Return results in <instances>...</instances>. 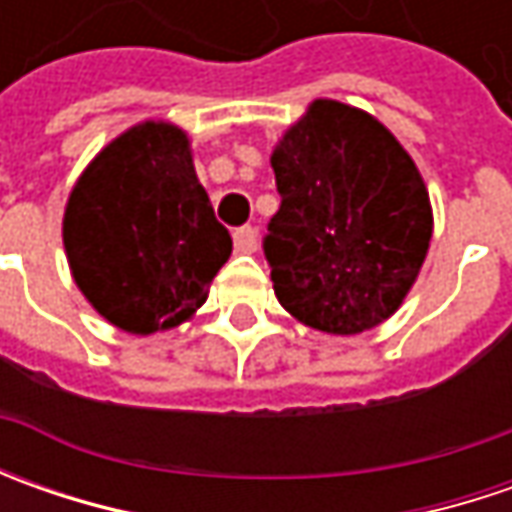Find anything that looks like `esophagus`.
Segmentation results:
<instances>
[{"label": "esophagus", "instance_id": "obj_1", "mask_svg": "<svg viewBox=\"0 0 512 512\" xmlns=\"http://www.w3.org/2000/svg\"><path fill=\"white\" fill-rule=\"evenodd\" d=\"M233 245H236V253H253L259 247V233L253 227H239L233 233Z\"/></svg>", "mask_w": 512, "mask_h": 512}]
</instances>
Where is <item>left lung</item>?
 I'll list each match as a JSON object with an SVG mask.
<instances>
[{"label":"left lung","instance_id":"1","mask_svg":"<svg viewBox=\"0 0 512 512\" xmlns=\"http://www.w3.org/2000/svg\"><path fill=\"white\" fill-rule=\"evenodd\" d=\"M282 205L265 256L279 305L302 325L356 336L390 319L433 236L422 173L367 110L313 99L270 153Z\"/></svg>","mask_w":512,"mask_h":512}]
</instances>
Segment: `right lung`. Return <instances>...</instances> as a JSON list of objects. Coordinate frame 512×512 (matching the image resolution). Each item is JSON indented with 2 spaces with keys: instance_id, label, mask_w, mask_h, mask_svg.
Returning a JSON list of instances; mask_svg holds the SVG:
<instances>
[{
  "instance_id": "right-lung-1",
  "label": "right lung",
  "mask_w": 512,
  "mask_h": 512,
  "mask_svg": "<svg viewBox=\"0 0 512 512\" xmlns=\"http://www.w3.org/2000/svg\"><path fill=\"white\" fill-rule=\"evenodd\" d=\"M62 242L82 296L133 336L187 322L233 250L196 179L187 133L162 119L133 125L93 156L70 190Z\"/></svg>"
}]
</instances>
